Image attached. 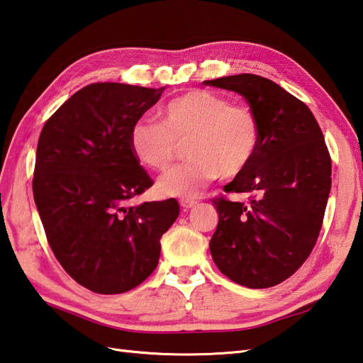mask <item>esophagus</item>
Wrapping results in <instances>:
<instances>
[{"mask_svg": "<svg viewBox=\"0 0 363 363\" xmlns=\"http://www.w3.org/2000/svg\"><path fill=\"white\" fill-rule=\"evenodd\" d=\"M180 205H182V208H192V206H196L197 205V200H194V199H182L180 200Z\"/></svg>", "mask_w": 363, "mask_h": 363, "instance_id": "34e87169", "label": "esophagus"}]
</instances>
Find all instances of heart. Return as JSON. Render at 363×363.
<instances>
[{
	"label": "heart",
	"instance_id": "b5f03b06",
	"mask_svg": "<svg viewBox=\"0 0 363 363\" xmlns=\"http://www.w3.org/2000/svg\"><path fill=\"white\" fill-rule=\"evenodd\" d=\"M129 143L137 160L154 171H166L186 143L189 160L163 175L158 191L189 199L218 177L234 179L248 169L260 146V123L248 104L192 89L160 108L158 123L137 121Z\"/></svg>",
	"mask_w": 363,
	"mask_h": 363
}]
</instances>
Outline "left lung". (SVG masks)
<instances>
[{
	"mask_svg": "<svg viewBox=\"0 0 363 363\" xmlns=\"http://www.w3.org/2000/svg\"><path fill=\"white\" fill-rule=\"evenodd\" d=\"M205 84L243 95L260 123L257 155L223 188L248 192L250 201L212 200V260L238 285L276 286L302 267L319 237L331 189L328 147L308 106L271 79L238 74Z\"/></svg>",
	"mask_w": 363,
	"mask_h": 363,
	"instance_id": "left-lung-1",
	"label": "left lung"
}]
</instances>
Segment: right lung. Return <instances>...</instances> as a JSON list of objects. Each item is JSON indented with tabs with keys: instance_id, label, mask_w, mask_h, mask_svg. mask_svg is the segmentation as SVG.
Segmentation results:
<instances>
[{
	"instance_id": "right-lung-1",
	"label": "right lung",
	"mask_w": 363,
	"mask_h": 363,
	"mask_svg": "<svg viewBox=\"0 0 363 363\" xmlns=\"http://www.w3.org/2000/svg\"><path fill=\"white\" fill-rule=\"evenodd\" d=\"M163 91L92 83L40 134L32 189L44 233L65 271L96 294L126 293L151 276L179 217L175 199L128 203L154 184L132 152L130 129Z\"/></svg>"
}]
</instances>
